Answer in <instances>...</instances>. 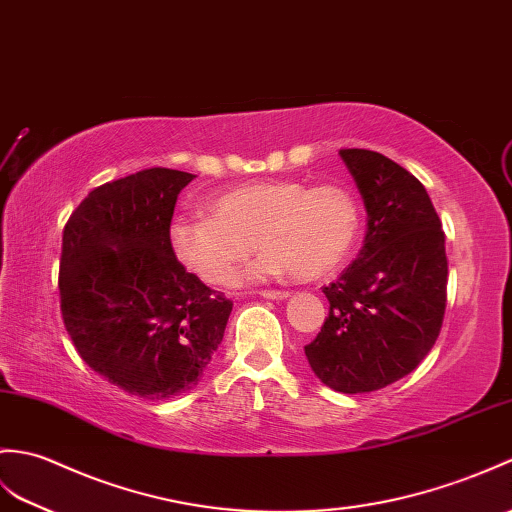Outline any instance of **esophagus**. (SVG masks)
<instances>
[{
	"label": "esophagus",
	"instance_id": "1",
	"mask_svg": "<svg viewBox=\"0 0 512 512\" xmlns=\"http://www.w3.org/2000/svg\"><path fill=\"white\" fill-rule=\"evenodd\" d=\"M259 294L264 296V299H270V301H283V299H288V296H290V292H285V290H261Z\"/></svg>",
	"mask_w": 512,
	"mask_h": 512
}]
</instances>
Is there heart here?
<instances>
[{"label":"heart","mask_w":512,"mask_h":512,"mask_svg":"<svg viewBox=\"0 0 512 512\" xmlns=\"http://www.w3.org/2000/svg\"><path fill=\"white\" fill-rule=\"evenodd\" d=\"M209 216H174L168 242L174 259L207 285L231 283L253 244L264 248L240 281H268L292 270L296 279L334 272L360 235V207L342 187L261 181L207 202Z\"/></svg>","instance_id":"obj_1"}]
</instances>
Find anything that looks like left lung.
<instances>
[{"instance_id":"left-lung-1","label":"left lung","mask_w":512,"mask_h":512,"mask_svg":"<svg viewBox=\"0 0 512 512\" xmlns=\"http://www.w3.org/2000/svg\"><path fill=\"white\" fill-rule=\"evenodd\" d=\"M340 157L366 207L353 264L323 290L329 316L305 355L314 375L344 395L406 377L441 334L447 255L441 218L417 176L373 150Z\"/></svg>"}]
</instances>
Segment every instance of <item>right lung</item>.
Returning <instances> with one entry per match:
<instances>
[{
  "mask_svg": "<svg viewBox=\"0 0 512 512\" xmlns=\"http://www.w3.org/2000/svg\"><path fill=\"white\" fill-rule=\"evenodd\" d=\"M194 174L150 168L95 187L63 231L61 312L80 358L128 395L194 388L233 303L174 259L168 227Z\"/></svg>",
  "mask_w": 512,
  "mask_h": 512,
  "instance_id": "add662e5",
  "label": "right lung"
}]
</instances>
